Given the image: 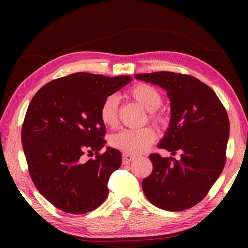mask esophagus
<instances>
[{
  "mask_svg": "<svg viewBox=\"0 0 248 248\" xmlns=\"http://www.w3.org/2000/svg\"><path fill=\"white\" fill-rule=\"evenodd\" d=\"M135 159V155H131V154H127V152H124L123 154V163L124 164H128V163L132 162Z\"/></svg>",
  "mask_w": 248,
  "mask_h": 248,
  "instance_id": "34e87169",
  "label": "esophagus"
}]
</instances>
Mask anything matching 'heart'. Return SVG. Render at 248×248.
Masks as SVG:
<instances>
[{
  "instance_id": "obj_1",
  "label": "heart",
  "mask_w": 248,
  "mask_h": 248,
  "mask_svg": "<svg viewBox=\"0 0 248 248\" xmlns=\"http://www.w3.org/2000/svg\"><path fill=\"white\" fill-rule=\"evenodd\" d=\"M130 97L149 112L151 123L159 128H164L168 123L165 113L157 110L162 103L163 97L161 93L148 84H138L131 88ZM118 104L119 99L116 94H109L103 100L100 107L99 115L103 124L114 128L118 123ZM155 140V131L150 128L143 129H124L116 133L110 139L113 147L127 154L139 155L146 151Z\"/></svg>"
}]
</instances>
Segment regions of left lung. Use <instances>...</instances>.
I'll list each match as a JSON object with an SVG mask.
<instances>
[{"label": "left lung", "instance_id": "1", "mask_svg": "<svg viewBox=\"0 0 248 248\" xmlns=\"http://www.w3.org/2000/svg\"><path fill=\"white\" fill-rule=\"evenodd\" d=\"M134 78L166 91L171 116L159 148L180 154V160L149 155L154 170L141 183L145 196L166 211L192 208L224 170L230 129L227 112L217 93L192 76L160 71Z\"/></svg>", "mask_w": 248, "mask_h": 248}]
</instances>
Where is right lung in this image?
Instances as JSON below:
<instances>
[{
  "instance_id": "add662e5",
  "label": "right lung",
  "mask_w": 248,
  "mask_h": 248,
  "mask_svg": "<svg viewBox=\"0 0 248 248\" xmlns=\"http://www.w3.org/2000/svg\"><path fill=\"white\" fill-rule=\"evenodd\" d=\"M132 80L72 73L41 87L26 110L21 132L30 176L43 196L62 211L84 214L108 195L110 175L121 165L120 151L104 144L99 110L103 100ZM85 152H95L85 161Z\"/></svg>"
}]
</instances>
